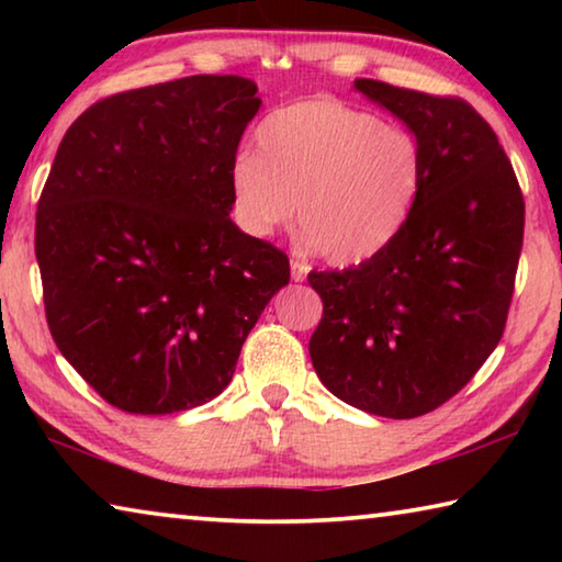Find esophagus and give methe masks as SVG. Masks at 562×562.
<instances>
[{"mask_svg": "<svg viewBox=\"0 0 562 562\" xmlns=\"http://www.w3.org/2000/svg\"><path fill=\"white\" fill-rule=\"evenodd\" d=\"M290 272H292L294 282H304L310 268H307V262H302V260H290Z\"/></svg>", "mask_w": 562, "mask_h": 562, "instance_id": "34e87169", "label": "esophagus"}]
</instances>
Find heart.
I'll list each match as a JSON object with an SVG mask.
<instances>
[{"instance_id": "heart-1", "label": "heart", "mask_w": 562, "mask_h": 562, "mask_svg": "<svg viewBox=\"0 0 562 562\" xmlns=\"http://www.w3.org/2000/svg\"><path fill=\"white\" fill-rule=\"evenodd\" d=\"M255 150L231 164L233 211L245 233L268 237L297 223L339 268L376 258L402 233L424 180L418 140L374 113L335 99L272 111Z\"/></svg>"}]
</instances>
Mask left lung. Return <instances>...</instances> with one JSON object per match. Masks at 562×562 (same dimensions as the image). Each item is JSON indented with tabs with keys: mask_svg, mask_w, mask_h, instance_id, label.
Here are the masks:
<instances>
[{
	"mask_svg": "<svg viewBox=\"0 0 562 562\" xmlns=\"http://www.w3.org/2000/svg\"><path fill=\"white\" fill-rule=\"evenodd\" d=\"M414 133L424 180L402 233L357 268L310 272L325 310L310 339L319 382L349 406L414 418L471 382L506 329L526 203L471 103L357 79Z\"/></svg>",
	"mask_w": 562,
	"mask_h": 562,
	"instance_id": "obj_1",
	"label": "left lung"
}]
</instances>
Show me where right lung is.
I'll return each instance as SVG.
<instances>
[{
	"instance_id": "right-lung-1",
	"label": "right lung",
	"mask_w": 562,
	"mask_h": 562,
	"mask_svg": "<svg viewBox=\"0 0 562 562\" xmlns=\"http://www.w3.org/2000/svg\"><path fill=\"white\" fill-rule=\"evenodd\" d=\"M260 103L243 76H186L97 101L56 150L34 233L46 322L121 412L215 398L290 282L288 255L231 221V164Z\"/></svg>"
}]
</instances>
